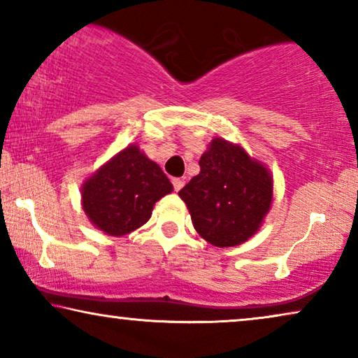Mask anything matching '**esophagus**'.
Returning a JSON list of instances; mask_svg holds the SVG:
<instances>
[{
    "mask_svg": "<svg viewBox=\"0 0 358 358\" xmlns=\"http://www.w3.org/2000/svg\"><path fill=\"white\" fill-rule=\"evenodd\" d=\"M184 184H185L184 179H180V178H174V179H173V185H174L176 192H179V190L184 187Z\"/></svg>",
    "mask_w": 358,
    "mask_h": 358,
    "instance_id": "34e87169",
    "label": "esophagus"
}]
</instances>
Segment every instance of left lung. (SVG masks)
I'll return each instance as SVG.
<instances>
[{
    "label": "left lung",
    "mask_w": 358,
    "mask_h": 358,
    "mask_svg": "<svg viewBox=\"0 0 358 358\" xmlns=\"http://www.w3.org/2000/svg\"><path fill=\"white\" fill-rule=\"evenodd\" d=\"M199 164L200 173L179 190L195 231L217 248L246 243L271 210V171L241 145L220 136L210 141Z\"/></svg>",
    "instance_id": "1"
}]
</instances>
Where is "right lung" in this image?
<instances>
[{
  "mask_svg": "<svg viewBox=\"0 0 358 358\" xmlns=\"http://www.w3.org/2000/svg\"><path fill=\"white\" fill-rule=\"evenodd\" d=\"M173 184L138 145H129L81 185V205L97 229L120 238L148 222Z\"/></svg>",
  "mask_w": 358,
  "mask_h": 358,
  "instance_id": "obj_1",
  "label": "right lung"
}]
</instances>
